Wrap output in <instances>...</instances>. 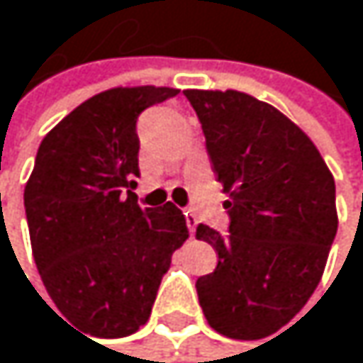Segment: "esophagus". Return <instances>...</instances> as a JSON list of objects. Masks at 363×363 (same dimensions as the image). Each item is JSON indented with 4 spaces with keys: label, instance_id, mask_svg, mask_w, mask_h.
I'll list each match as a JSON object with an SVG mask.
<instances>
[{
    "label": "esophagus",
    "instance_id": "34e87169",
    "mask_svg": "<svg viewBox=\"0 0 363 363\" xmlns=\"http://www.w3.org/2000/svg\"><path fill=\"white\" fill-rule=\"evenodd\" d=\"M184 216H186V224H188V230H190V235L194 237V230H196V216H194L192 211H186Z\"/></svg>",
    "mask_w": 363,
    "mask_h": 363
}]
</instances>
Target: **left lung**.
Listing matches in <instances>:
<instances>
[{"mask_svg":"<svg viewBox=\"0 0 363 363\" xmlns=\"http://www.w3.org/2000/svg\"><path fill=\"white\" fill-rule=\"evenodd\" d=\"M228 194L230 233L199 224L218 267L196 281L207 323L235 340L281 330L321 281L338 228L334 177L308 135L241 91H184Z\"/></svg>","mask_w":363,"mask_h":363,"instance_id":"left-lung-1","label":"left lung"}]
</instances>
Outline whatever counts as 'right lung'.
Segmentation results:
<instances>
[{
  "label": "right lung",
  "instance_id": "add662e5",
  "mask_svg": "<svg viewBox=\"0 0 363 363\" xmlns=\"http://www.w3.org/2000/svg\"><path fill=\"white\" fill-rule=\"evenodd\" d=\"M177 92H99L40 143L25 186L33 260L59 313L91 336L137 332L150 319L173 252L188 239L173 203L154 211L141 209L135 192L122 194L139 175L137 116Z\"/></svg>",
  "mask_w": 363,
  "mask_h": 363
}]
</instances>
